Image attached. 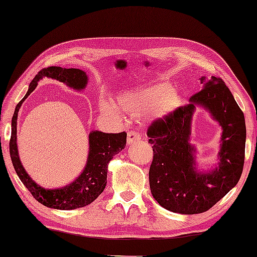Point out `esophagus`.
I'll use <instances>...</instances> for the list:
<instances>
[{
  "mask_svg": "<svg viewBox=\"0 0 257 257\" xmlns=\"http://www.w3.org/2000/svg\"><path fill=\"white\" fill-rule=\"evenodd\" d=\"M140 139H142V136H140L138 132L130 131L127 133V145H132V144H136L137 142H139Z\"/></svg>",
  "mask_w": 257,
  "mask_h": 257,
  "instance_id": "esophagus-1",
  "label": "esophagus"
}]
</instances>
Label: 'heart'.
Returning <instances> with one entry per match:
<instances>
[{"label": "heart", "instance_id": "heart-1", "mask_svg": "<svg viewBox=\"0 0 257 257\" xmlns=\"http://www.w3.org/2000/svg\"><path fill=\"white\" fill-rule=\"evenodd\" d=\"M181 104L182 98L173 86L160 83L121 94L118 97L115 107L131 115L149 114L154 120H163L177 111ZM101 108L107 113H114V107L107 101L101 103Z\"/></svg>", "mask_w": 257, "mask_h": 257}]
</instances>
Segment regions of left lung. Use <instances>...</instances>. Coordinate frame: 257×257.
<instances>
[{"label": "left lung", "instance_id": "left-lung-1", "mask_svg": "<svg viewBox=\"0 0 257 257\" xmlns=\"http://www.w3.org/2000/svg\"><path fill=\"white\" fill-rule=\"evenodd\" d=\"M203 89L170 117L149 127L153 161L149 178L154 200L179 214H199L220 201L240 180L244 164L245 121L233 94L221 78H200ZM196 106L209 111L223 128L219 163L209 171L199 170L190 144L191 120Z\"/></svg>", "mask_w": 257, "mask_h": 257}]
</instances>
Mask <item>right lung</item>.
Here are the masks:
<instances>
[{"label": "right lung", "mask_w": 257, "mask_h": 257, "mask_svg": "<svg viewBox=\"0 0 257 257\" xmlns=\"http://www.w3.org/2000/svg\"><path fill=\"white\" fill-rule=\"evenodd\" d=\"M51 78L64 83L69 87L77 91L84 90L87 85V75L80 69H65L61 66H49L41 70L31 80L29 89L22 100L16 105L12 119V137L9 143V152L12 158L13 166L15 168L20 180L23 182L35 199L42 205L49 208L70 210L85 207L93 202L106 186L107 166L113 159V156L118 154L126 146V132L120 133H104L100 131H91L89 135V154H87L86 165L82 173L72 182L64 187L48 189L36 184L30 175L24 170L19 157L17 150V114L23 101L36 89L38 82L42 78Z\"/></svg>", "instance_id": "right-lung-1"}]
</instances>
